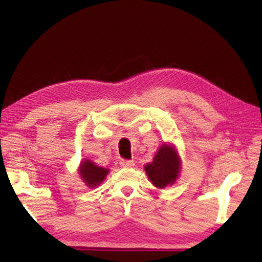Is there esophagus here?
<instances>
[{
	"label": "esophagus",
	"instance_id": "34e87169",
	"mask_svg": "<svg viewBox=\"0 0 262 262\" xmlns=\"http://www.w3.org/2000/svg\"><path fill=\"white\" fill-rule=\"evenodd\" d=\"M120 165L122 166V167H128V168H130V167H133V166H134V163H133V161H128V160H121V162H120Z\"/></svg>",
	"mask_w": 262,
	"mask_h": 262
}]
</instances>
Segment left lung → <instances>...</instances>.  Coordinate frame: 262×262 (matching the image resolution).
I'll return each mask as SVG.
<instances>
[{"instance_id": "8db88e82", "label": "left lung", "mask_w": 262, "mask_h": 262, "mask_svg": "<svg viewBox=\"0 0 262 262\" xmlns=\"http://www.w3.org/2000/svg\"><path fill=\"white\" fill-rule=\"evenodd\" d=\"M181 168L180 157L172 145L163 144L156 153L152 163L146 164L144 169L152 184L164 189L175 184Z\"/></svg>"}]
</instances>
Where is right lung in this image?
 I'll return each mask as SVG.
<instances>
[{
	"label": "right lung",
	"mask_w": 262,
	"mask_h": 262,
	"mask_svg": "<svg viewBox=\"0 0 262 262\" xmlns=\"http://www.w3.org/2000/svg\"><path fill=\"white\" fill-rule=\"evenodd\" d=\"M78 172L87 187L96 188L105 180L109 169L102 168L90 160H84L81 162Z\"/></svg>",
	"instance_id": "add662e5"
}]
</instances>
